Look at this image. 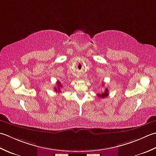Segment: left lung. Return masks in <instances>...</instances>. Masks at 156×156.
<instances>
[{"label":"left lung","instance_id":"1","mask_svg":"<svg viewBox=\"0 0 156 156\" xmlns=\"http://www.w3.org/2000/svg\"><path fill=\"white\" fill-rule=\"evenodd\" d=\"M97 96L98 98H104L107 97L108 96V88L105 89V91L104 92V93H101V94H98Z\"/></svg>","mask_w":156,"mask_h":156}]
</instances>
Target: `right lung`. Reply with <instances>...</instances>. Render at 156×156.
Listing matches in <instances>:
<instances>
[{"mask_svg": "<svg viewBox=\"0 0 156 156\" xmlns=\"http://www.w3.org/2000/svg\"><path fill=\"white\" fill-rule=\"evenodd\" d=\"M61 87H62L61 83H60L59 81H58L56 83V87H55L54 89H55V91L58 92V93H60V92H61V90H60V88Z\"/></svg>", "mask_w": 156, "mask_h": 156, "instance_id": "1", "label": "right lung"}]
</instances>
